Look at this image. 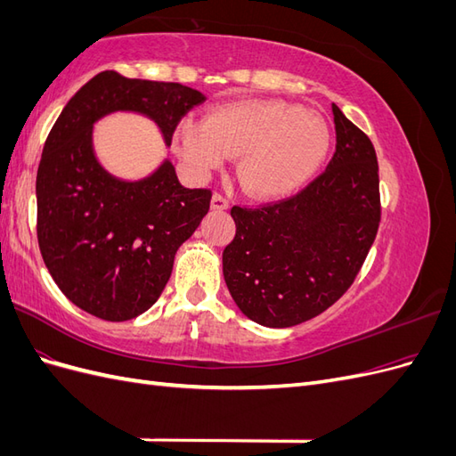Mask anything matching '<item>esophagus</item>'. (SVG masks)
I'll return each mask as SVG.
<instances>
[{
	"label": "esophagus",
	"mask_w": 456,
	"mask_h": 456,
	"mask_svg": "<svg viewBox=\"0 0 456 456\" xmlns=\"http://www.w3.org/2000/svg\"><path fill=\"white\" fill-rule=\"evenodd\" d=\"M211 209L213 211H224V209H228V200L224 196L215 194L211 198Z\"/></svg>",
	"instance_id": "obj_1"
}]
</instances>
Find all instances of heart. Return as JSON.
Segmentation results:
<instances>
[{
	"mask_svg": "<svg viewBox=\"0 0 456 456\" xmlns=\"http://www.w3.org/2000/svg\"><path fill=\"white\" fill-rule=\"evenodd\" d=\"M327 121L285 101H241L183 119L173 150L188 175L203 181L236 156V176L247 194L275 200L293 194L327 156Z\"/></svg>",
	"mask_w": 456,
	"mask_h": 456,
	"instance_id": "obj_1",
	"label": "heart"
}]
</instances>
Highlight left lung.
<instances>
[{
  "label": "left lung",
  "instance_id": "1",
  "mask_svg": "<svg viewBox=\"0 0 456 456\" xmlns=\"http://www.w3.org/2000/svg\"><path fill=\"white\" fill-rule=\"evenodd\" d=\"M337 148L327 169L291 200L232 207L236 236L223 273L236 306L258 325L308 322L346 293L375 241L379 163L367 134L333 104Z\"/></svg>",
  "mask_w": 456,
  "mask_h": 456
}]
</instances>
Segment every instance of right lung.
Instances as JSON below:
<instances>
[{
    "mask_svg": "<svg viewBox=\"0 0 456 456\" xmlns=\"http://www.w3.org/2000/svg\"><path fill=\"white\" fill-rule=\"evenodd\" d=\"M203 101L181 84L104 70L62 108L37 167V243L51 278L77 308L106 322L146 312L211 201L209 190L178 183L169 158L141 178L110 173L96 158L94 123L139 114L169 146L178 119Z\"/></svg>",
    "mask_w": 456,
    "mask_h": 456,
    "instance_id": "obj_1",
    "label": "right lung"
}]
</instances>
